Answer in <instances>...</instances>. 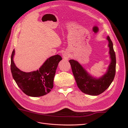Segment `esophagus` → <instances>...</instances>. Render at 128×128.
I'll use <instances>...</instances> for the list:
<instances>
[{
	"instance_id": "34e87169",
	"label": "esophagus",
	"mask_w": 128,
	"mask_h": 128,
	"mask_svg": "<svg viewBox=\"0 0 128 128\" xmlns=\"http://www.w3.org/2000/svg\"><path fill=\"white\" fill-rule=\"evenodd\" d=\"M62 56L64 59H67V60H68L69 58H70V55H69L68 53H67L66 52H64L62 54Z\"/></svg>"
}]
</instances>
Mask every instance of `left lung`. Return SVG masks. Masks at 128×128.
Masks as SVG:
<instances>
[{"instance_id": "1", "label": "left lung", "mask_w": 128, "mask_h": 128, "mask_svg": "<svg viewBox=\"0 0 128 128\" xmlns=\"http://www.w3.org/2000/svg\"><path fill=\"white\" fill-rule=\"evenodd\" d=\"M107 40L108 41L111 61L106 72L100 78H96L91 76L77 61H69L77 86L84 94L91 96L101 94L110 86L114 78L116 72L115 53L110 37L108 36Z\"/></svg>"}]
</instances>
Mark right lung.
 Instances as JSON below:
<instances>
[{
	"label": "right lung",
	"mask_w": 128,
	"mask_h": 128,
	"mask_svg": "<svg viewBox=\"0 0 128 128\" xmlns=\"http://www.w3.org/2000/svg\"><path fill=\"white\" fill-rule=\"evenodd\" d=\"M15 50L11 55L10 70L18 86L26 94L33 97L44 96L53 88V80L58 64L62 60L59 55L53 56L45 61L39 70L26 72L15 66L13 57Z\"/></svg>",
	"instance_id": "add662e5"
}]
</instances>
